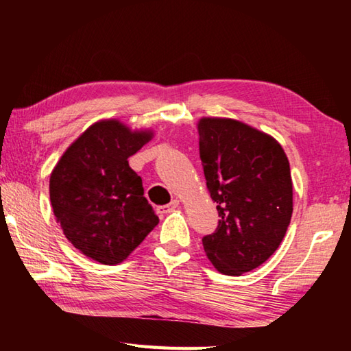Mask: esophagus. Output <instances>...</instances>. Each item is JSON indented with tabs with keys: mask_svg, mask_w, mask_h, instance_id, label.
I'll return each instance as SVG.
<instances>
[{
	"mask_svg": "<svg viewBox=\"0 0 351 351\" xmlns=\"http://www.w3.org/2000/svg\"><path fill=\"white\" fill-rule=\"evenodd\" d=\"M178 207H180V201L173 199V201H171V203H169V204L159 206V207H158V212H159V213H169V212H173L175 209H178Z\"/></svg>",
	"mask_w": 351,
	"mask_h": 351,
	"instance_id": "obj_1",
	"label": "esophagus"
}]
</instances>
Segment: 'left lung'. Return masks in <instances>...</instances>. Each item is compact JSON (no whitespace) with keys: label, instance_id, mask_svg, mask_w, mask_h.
<instances>
[{"label":"left lung","instance_id":"8db88e82","mask_svg":"<svg viewBox=\"0 0 351 351\" xmlns=\"http://www.w3.org/2000/svg\"><path fill=\"white\" fill-rule=\"evenodd\" d=\"M199 158L217 203L218 226L203 237L207 258L226 276L265 263L280 245L293 215V181L282 145L234 119L203 117Z\"/></svg>","mask_w":351,"mask_h":351}]
</instances>
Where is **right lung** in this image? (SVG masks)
Here are the masks:
<instances>
[{
	"instance_id": "add662e5",
	"label": "right lung",
	"mask_w": 351,
	"mask_h": 351,
	"mask_svg": "<svg viewBox=\"0 0 351 351\" xmlns=\"http://www.w3.org/2000/svg\"><path fill=\"white\" fill-rule=\"evenodd\" d=\"M152 136L116 119L96 122L52 170L49 197L57 221L73 246L99 263H121L159 223L141 176L128 165Z\"/></svg>"
}]
</instances>
